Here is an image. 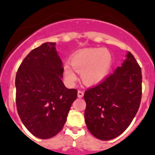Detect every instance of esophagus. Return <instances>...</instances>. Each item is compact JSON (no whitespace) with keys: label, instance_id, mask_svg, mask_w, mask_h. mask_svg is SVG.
Wrapping results in <instances>:
<instances>
[{"label":"esophagus","instance_id":"1","mask_svg":"<svg viewBox=\"0 0 155 155\" xmlns=\"http://www.w3.org/2000/svg\"><path fill=\"white\" fill-rule=\"evenodd\" d=\"M83 96H84V91H81V90H78V98H82Z\"/></svg>","mask_w":155,"mask_h":155}]
</instances>
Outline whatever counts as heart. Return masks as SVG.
<instances>
[{"label": "heart", "instance_id": "b5f03b06", "mask_svg": "<svg viewBox=\"0 0 155 155\" xmlns=\"http://www.w3.org/2000/svg\"><path fill=\"white\" fill-rule=\"evenodd\" d=\"M72 67L81 73L82 81L86 84H94L106 76L113 63L110 52L106 49H85L75 53L71 57ZM66 81L73 84L77 81V75L70 64L64 67Z\"/></svg>", "mask_w": 155, "mask_h": 155}]
</instances>
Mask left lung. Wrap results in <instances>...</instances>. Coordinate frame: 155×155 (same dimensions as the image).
Returning <instances> with one entry per match:
<instances>
[{
    "label": "left lung",
    "instance_id": "obj_1",
    "mask_svg": "<svg viewBox=\"0 0 155 155\" xmlns=\"http://www.w3.org/2000/svg\"><path fill=\"white\" fill-rule=\"evenodd\" d=\"M127 57L121 68L84 92L85 124L93 136L101 140L123 134L140 105L141 68L130 52Z\"/></svg>",
    "mask_w": 155,
    "mask_h": 155
}]
</instances>
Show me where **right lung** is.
<instances>
[{
	"instance_id": "right-lung-1",
	"label": "right lung",
	"mask_w": 155,
	"mask_h": 155,
	"mask_svg": "<svg viewBox=\"0 0 155 155\" xmlns=\"http://www.w3.org/2000/svg\"><path fill=\"white\" fill-rule=\"evenodd\" d=\"M56 42H46L23 60L15 78L16 106L28 130L40 139L57 135L64 127L77 89L64 86L62 61Z\"/></svg>"
}]
</instances>
